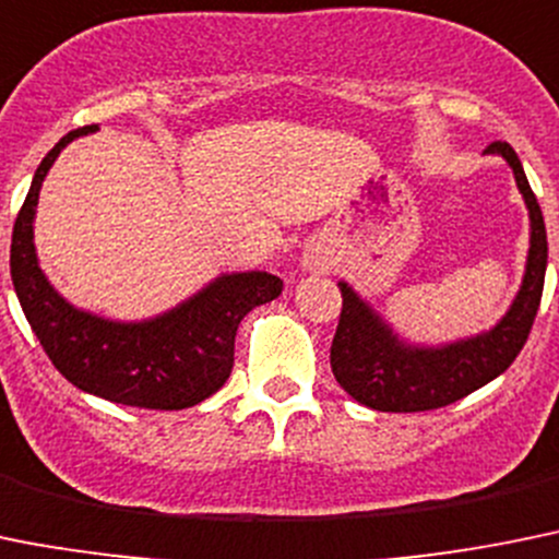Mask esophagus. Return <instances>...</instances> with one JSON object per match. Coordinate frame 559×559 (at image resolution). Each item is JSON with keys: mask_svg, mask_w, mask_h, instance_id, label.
<instances>
[{"mask_svg": "<svg viewBox=\"0 0 559 559\" xmlns=\"http://www.w3.org/2000/svg\"><path fill=\"white\" fill-rule=\"evenodd\" d=\"M322 264V259L320 255L314 253V250H306L304 253V267H309V270H317Z\"/></svg>", "mask_w": 559, "mask_h": 559, "instance_id": "34e87169", "label": "esophagus"}]
</instances>
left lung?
Segmentation results:
<instances>
[{
  "instance_id": "obj_1",
  "label": "left lung",
  "mask_w": 559,
  "mask_h": 559,
  "mask_svg": "<svg viewBox=\"0 0 559 559\" xmlns=\"http://www.w3.org/2000/svg\"><path fill=\"white\" fill-rule=\"evenodd\" d=\"M485 154H497L508 162L530 212V250L513 304L497 325L477 336L447 344H414L400 336L347 281H338L342 317L331 344V369L338 385L367 408L414 414L457 403L499 378L530 336L549 259L544 215L510 143H491Z\"/></svg>"
}]
</instances>
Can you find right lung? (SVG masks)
<instances>
[{"mask_svg": "<svg viewBox=\"0 0 559 559\" xmlns=\"http://www.w3.org/2000/svg\"><path fill=\"white\" fill-rule=\"evenodd\" d=\"M96 129L68 132L35 170L10 245L15 297L40 347L68 383L132 408H192L212 397L231 374L234 336L242 317L275 300L284 284L264 270L221 273L174 309L138 322L109 320L68 304L38 264L35 206L60 151Z\"/></svg>", "mask_w": 559, "mask_h": 559, "instance_id": "right-lung-1", "label": "right lung"}]
</instances>
